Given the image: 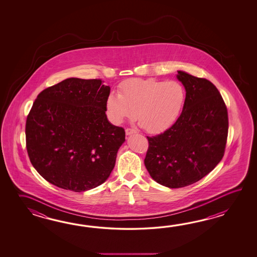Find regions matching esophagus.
<instances>
[{
	"label": "esophagus",
	"mask_w": 257,
	"mask_h": 257,
	"mask_svg": "<svg viewBox=\"0 0 257 257\" xmlns=\"http://www.w3.org/2000/svg\"><path fill=\"white\" fill-rule=\"evenodd\" d=\"M125 131H126V136H130V135H132V134L136 133V131H135V130H132V128H126Z\"/></svg>",
	"instance_id": "1"
}]
</instances>
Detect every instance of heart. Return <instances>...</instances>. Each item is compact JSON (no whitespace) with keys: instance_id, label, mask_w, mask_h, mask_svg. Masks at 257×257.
<instances>
[{"instance_id":"1","label":"heart","mask_w":257,"mask_h":257,"mask_svg":"<svg viewBox=\"0 0 257 257\" xmlns=\"http://www.w3.org/2000/svg\"><path fill=\"white\" fill-rule=\"evenodd\" d=\"M186 102V90L176 81L132 79L111 93L105 108L110 120L120 124L137 115L140 125L157 134L167 131L178 119Z\"/></svg>"}]
</instances>
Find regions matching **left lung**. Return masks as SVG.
I'll return each instance as SVG.
<instances>
[{
    "mask_svg": "<svg viewBox=\"0 0 257 257\" xmlns=\"http://www.w3.org/2000/svg\"><path fill=\"white\" fill-rule=\"evenodd\" d=\"M186 89V102L175 124L147 137L144 160L153 180L169 188L189 186L208 175L223 157L228 112L218 89L207 79L177 71Z\"/></svg>",
    "mask_w": 257,
    "mask_h": 257,
    "instance_id": "obj_1",
    "label": "left lung"
}]
</instances>
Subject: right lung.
Segmentation results:
<instances>
[{"label": "right lung", "instance_id": "right-lung-1", "mask_svg": "<svg viewBox=\"0 0 257 257\" xmlns=\"http://www.w3.org/2000/svg\"><path fill=\"white\" fill-rule=\"evenodd\" d=\"M103 82L68 78L34 102L26 125L28 156L54 186L87 191L105 182L115 167L125 131L107 119L110 87Z\"/></svg>", "mask_w": 257, "mask_h": 257}]
</instances>
